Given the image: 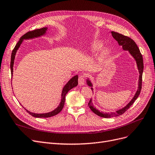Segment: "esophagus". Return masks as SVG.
Returning <instances> with one entry per match:
<instances>
[{
    "label": "esophagus",
    "instance_id": "1",
    "mask_svg": "<svg viewBox=\"0 0 155 155\" xmlns=\"http://www.w3.org/2000/svg\"><path fill=\"white\" fill-rule=\"evenodd\" d=\"M78 84L80 86H83L85 84L84 82V75H80L78 78Z\"/></svg>",
    "mask_w": 155,
    "mask_h": 155
}]
</instances>
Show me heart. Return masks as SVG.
I'll return each instance as SVG.
<instances>
[{"label": "heart", "instance_id": "b5f03b06", "mask_svg": "<svg viewBox=\"0 0 155 155\" xmlns=\"http://www.w3.org/2000/svg\"><path fill=\"white\" fill-rule=\"evenodd\" d=\"M104 47V43L101 40H96L92 42L89 46L88 50L91 54L98 53ZM108 54V50L107 48H103L101 51L100 55L101 57H105Z\"/></svg>", "mask_w": 155, "mask_h": 155}]
</instances>
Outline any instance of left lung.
Returning a JSON list of instances; mask_svg holds the SVG:
<instances>
[{
  "mask_svg": "<svg viewBox=\"0 0 155 155\" xmlns=\"http://www.w3.org/2000/svg\"><path fill=\"white\" fill-rule=\"evenodd\" d=\"M111 34L113 38L116 39V41H117L119 45L122 46L123 50L128 51L129 54L132 56L133 58L135 59L137 66V69H138V71L139 73V81H138V87H137V90L136 91L134 96L124 107L121 108V109L119 110H117L115 112L109 113V112H100L99 110L96 109V108L94 107L92 99L90 100L89 102L88 103V105L90 108V109L92 110L95 114H96V115H98V116H100L102 117H105V118H110L113 117L121 116L133 105L134 101L136 100L137 98H138V96L140 93V91L142 89V73H143V70H144V64H143L142 55L140 53L138 47H137V45H136V43H135L134 40L129 37L124 36L123 34H121L118 32L112 31ZM86 84L89 87H91V90L93 91V83L89 78L86 79Z\"/></svg>",
  "mask_w": 155,
  "mask_h": 155,
  "instance_id": "left-lung-1",
  "label": "left lung"
}]
</instances>
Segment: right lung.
Instances as JSON below:
<instances>
[{
  "mask_svg": "<svg viewBox=\"0 0 155 155\" xmlns=\"http://www.w3.org/2000/svg\"><path fill=\"white\" fill-rule=\"evenodd\" d=\"M48 31V27H43L41 28H39V29H36L34 30L33 31H30L27 32L25 34H24V36H21L19 40V41L17 43L16 45L15 48L13 49L12 54H11V64H10V68H11V77H13V66H14V62L15 59V56L16 54L17 51L19 49L21 45L22 44L24 40H28V39H32L34 38H37L39 37H41L42 36H45L47 34V32ZM78 76L77 75H74L73 77L70 81H69L66 85L64 86V87L62 88V93H61V102L59 105V106L57 107L56 108H55L54 110L52 111H50L49 112L47 113H34L28 111L26 108H24L26 110V111L31 114V116L35 117H50L51 116H54L57 115V114H59L63 108V107L64 105V102H65V98H66V95L68 93L69 91H70L71 89H73L74 87H77L78 85ZM23 107V106H22Z\"/></svg>",
  "mask_w": 155,
  "mask_h": 155,
  "instance_id": "1",
  "label": "right lung"
}]
</instances>
